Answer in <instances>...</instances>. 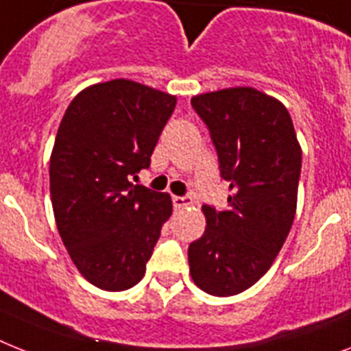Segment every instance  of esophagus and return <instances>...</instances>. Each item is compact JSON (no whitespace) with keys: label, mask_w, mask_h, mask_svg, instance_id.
Here are the masks:
<instances>
[{"label":"esophagus","mask_w":351,"mask_h":351,"mask_svg":"<svg viewBox=\"0 0 351 351\" xmlns=\"http://www.w3.org/2000/svg\"><path fill=\"white\" fill-rule=\"evenodd\" d=\"M172 202H173V208H176V210H181V208H186V206H190V204H192V197L173 195Z\"/></svg>","instance_id":"1"}]
</instances>
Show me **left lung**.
<instances>
[{
    "label": "left lung",
    "mask_w": 351,
    "mask_h": 351,
    "mask_svg": "<svg viewBox=\"0 0 351 351\" xmlns=\"http://www.w3.org/2000/svg\"><path fill=\"white\" fill-rule=\"evenodd\" d=\"M230 182L228 208L204 204L206 230L188 247L193 282L213 296H234L273 265L292 228L301 147L282 102L253 88L192 98Z\"/></svg>",
    "instance_id": "8db88e82"
}]
</instances>
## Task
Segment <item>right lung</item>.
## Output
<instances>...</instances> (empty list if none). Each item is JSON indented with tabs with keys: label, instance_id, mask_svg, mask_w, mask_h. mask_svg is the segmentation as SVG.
Segmentation results:
<instances>
[{
	"label": "right lung",
	"instance_id": "1",
	"mask_svg": "<svg viewBox=\"0 0 351 351\" xmlns=\"http://www.w3.org/2000/svg\"><path fill=\"white\" fill-rule=\"evenodd\" d=\"M176 109V97L117 78L71 100L50 158L55 222L86 280L125 291L145 274L161 228L172 215L169 193L132 184Z\"/></svg>",
	"mask_w": 351,
	"mask_h": 351
}]
</instances>
